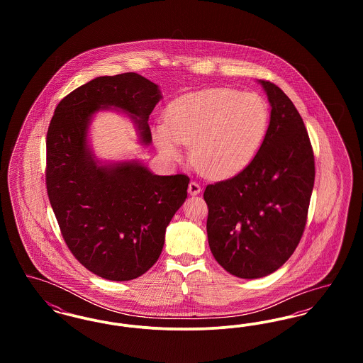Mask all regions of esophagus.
Wrapping results in <instances>:
<instances>
[{
	"label": "esophagus",
	"mask_w": 363,
	"mask_h": 363,
	"mask_svg": "<svg viewBox=\"0 0 363 363\" xmlns=\"http://www.w3.org/2000/svg\"><path fill=\"white\" fill-rule=\"evenodd\" d=\"M188 191H189V194L191 196H196V194H199L200 191H201V186L197 184V182H190L189 186H188Z\"/></svg>",
	"instance_id": "obj_1"
}]
</instances>
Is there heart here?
Instances as JSON below:
<instances>
[{"label": "heart", "mask_w": 363, "mask_h": 363, "mask_svg": "<svg viewBox=\"0 0 363 363\" xmlns=\"http://www.w3.org/2000/svg\"><path fill=\"white\" fill-rule=\"evenodd\" d=\"M269 128V107L259 94L208 88L169 104L164 126H156L159 151L170 160L190 145V162L199 173L225 179L243 172L259 154Z\"/></svg>", "instance_id": "obj_1"}]
</instances>
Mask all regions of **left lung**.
<instances>
[{
  "instance_id": "obj_1",
  "label": "left lung",
  "mask_w": 363,
  "mask_h": 363,
  "mask_svg": "<svg viewBox=\"0 0 363 363\" xmlns=\"http://www.w3.org/2000/svg\"><path fill=\"white\" fill-rule=\"evenodd\" d=\"M271 104L265 140L235 177L208 185L207 234L215 259L234 277L259 279L291 257L303 234L314 185V155L290 98L259 80Z\"/></svg>"
}]
</instances>
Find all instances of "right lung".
I'll return each instance as SVG.
<instances>
[{
    "label": "right lung",
    "mask_w": 363,
    "mask_h": 363,
    "mask_svg": "<svg viewBox=\"0 0 363 363\" xmlns=\"http://www.w3.org/2000/svg\"><path fill=\"white\" fill-rule=\"evenodd\" d=\"M160 99L159 86L138 73L101 76L58 104L48 130L46 186L61 234L79 262L107 280L136 279L155 264L189 177L156 175L138 160L104 163L88 129L98 111L120 110L150 145L148 118Z\"/></svg>",
    "instance_id": "obj_1"
}]
</instances>
